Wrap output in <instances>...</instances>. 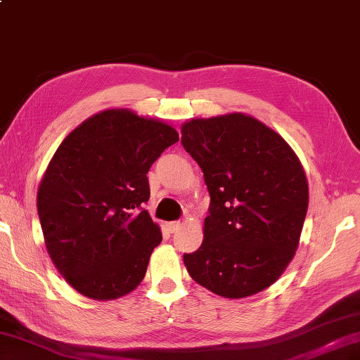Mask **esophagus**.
I'll return each instance as SVG.
<instances>
[{"label":"esophagus","instance_id":"esophagus-1","mask_svg":"<svg viewBox=\"0 0 360 360\" xmlns=\"http://www.w3.org/2000/svg\"><path fill=\"white\" fill-rule=\"evenodd\" d=\"M180 221H170V223H167V229H169V232L170 234H174V232H176L180 229Z\"/></svg>","mask_w":360,"mask_h":360}]
</instances>
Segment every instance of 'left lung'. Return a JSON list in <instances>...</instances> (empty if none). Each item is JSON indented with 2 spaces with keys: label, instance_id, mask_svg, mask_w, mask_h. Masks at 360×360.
<instances>
[{
  "label": "left lung",
  "instance_id": "1",
  "mask_svg": "<svg viewBox=\"0 0 360 360\" xmlns=\"http://www.w3.org/2000/svg\"><path fill=\"white\" fill-rule=\"evenodd\" d=\"M181 145L210 194L204 240L184 255L188 274L221 297L242 299L280 278L297 250L308 185L285 139L245 113L194 118Z\"/></svg>",
  "mask_w": 360,
  "mask_h": 360
}]
</instances>
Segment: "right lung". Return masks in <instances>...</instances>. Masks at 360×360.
Listing matches in <instances>:
<instances>
[{"label":"right lung","mask_w":360,"mask_h":360,"mask_svg":"<svg viewBox=\"0 0 360 360\" xmlns=\"http://www.w3.org/2000/svg\"><path fill=\"white\" fill-rule=\"evenodd\" d=\"M176 141L172 126L110 109L85 120L55 151L37 190V215L55 267L80 294L110 300L143 280L162 240L143 210L147 174Z\"/></svg>","instance_id":"obj_1"}]
</instances>
